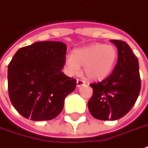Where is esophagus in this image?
<instances>
[{"instance_id": "obj_1", "label": "esophagus", "mask_w": 148, "mask_h": 148, "mask_svg": "<svg viewBox=\"0 0 148 148\" xmlns=\"http://www.w3.org/2000/svg\"><path fill=\"white\" fill-rule=\"evenodd\" d=\"M83 85H85V81H82L81 79H77V80H76V86H78V87L83 86Z\"/></svg>"}]
</instances>
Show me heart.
Here are the masks:
<instances>
[{
	"label": "heart",
	"mask_w": 148,
	"mask_h": 148,
	"mask_svg": "<svg viewBox=\"0 0 148 148\" xmlns=\"http://www.w3.org/2000/svg\"><path fill=\"white\" fill-rule=\"evenodd\" d=\"M117 50L112 45L96 43L76 49L65 60L68 74L76 75L83 66V74L89 80L98 81L108 76L113 70Z\"/></svg>",
	"instance_id": "b5f03b06"
}]
</instances>
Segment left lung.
<instances>
[{"label":"left lung","instance_id":"8db88e82","mask_svg":"<svg viewBox=\"0 0 148 148\" xmlns=\"http://www.w3.org/2000/svg\"><path fill=\"white\" fill-rule=\"evenodd\" d=\"M118 49V58L112 74L90 84L93 95L88 102L91 115L101 121H115L130 111L141 90L138 60L130 45L121 40H110Z\"/></svg>","mask_w":148,"mask_h":148}]
</instances>
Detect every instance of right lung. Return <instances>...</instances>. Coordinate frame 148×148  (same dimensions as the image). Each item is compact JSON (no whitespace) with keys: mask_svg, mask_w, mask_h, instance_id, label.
I'll return each instance as SVG.
<instances>
[{"mask_svg":"<svg viewBox=\"0 0 148 148\" xmlns=\"http://www.w3.org/2000/svg\"><path fill=\"white\" fill-rule=\"evenodd\" d=\"M67 45L40 41L22 47L8 66V92L12 105L32 121H49L62 111L75 90L76 79L62 72Z\"/></svg>","mask_w":148,"mask_h":148,"instance_id":"add662e5","label":"right lung"}]
</instances>
